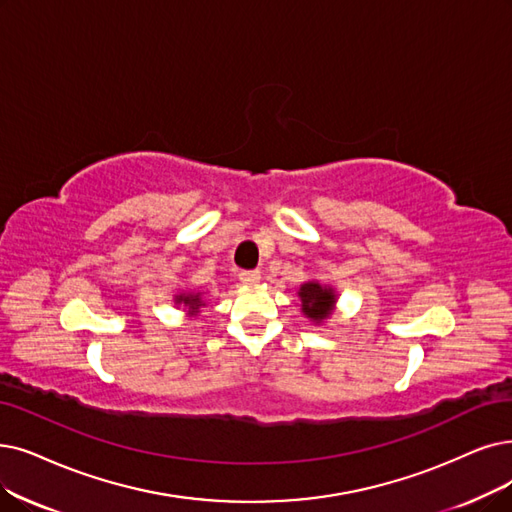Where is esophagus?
<instances>
[{
  "label": "esophagus",
  "mask_w": 512,
  "mask_h": 512,
  "mask_svg": "<svg viewBox=\"0 0 512 512\" xmlns=\"http://www.w3.org/2000/svg\"><path fill=\"white\" fill-rule=\"evenodd\" d=\"M239 281L243 285H256L260 281V271H241Z\"/></svg>",
  "instance_id": "esophagus-1"
}]
</instances>
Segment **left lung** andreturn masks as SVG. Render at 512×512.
Here are the masks:
<instances>
[{"mask_svg": "<svg viewBox=\"0 0 512 512\" xmlns=\"http://www.w3.org/2000/svg\"><path fill=\"white\" fill-rule=\"evenodd\" d=\"M298 296L302 300V313L315 323L325 321L334 311L336 292L330 285H323L319 281H306L300 285Z\"/></svg>", "mask_w": 512, "mask_h": 512, "instance_id": "obj_1", "label": "left lung"}]
</instances>
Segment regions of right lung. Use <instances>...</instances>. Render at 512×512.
<instances>
[{
  "instance_id": "obj_1",
  "label": "right lung",
  "mask_w": 512,
  "mask_h": 512,
  "mask_svg": "<svg viewBox=\"0 0 512 512\" xmlns=\"http://www.w3.org/2000/svg\"><path fill=\"white\" fill-rule=\"evenodd\" d=\"M174 302L185 306V309L189 311V315L199 313V306H203L201 294H193V292H189V294H185V292H182V294H176V296H174Z\"/></svg>"
}]
</instances>
